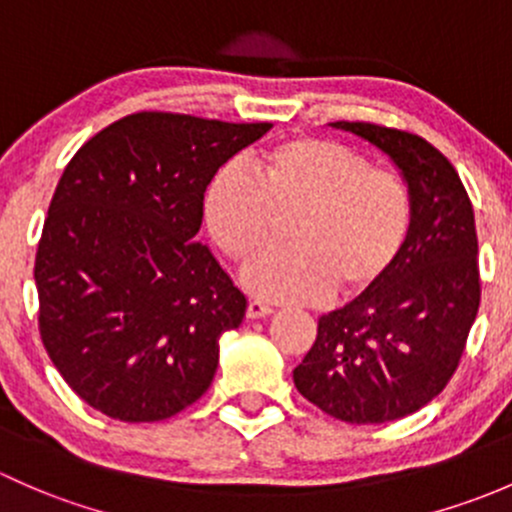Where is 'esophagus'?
Listing matches in <instances>:
<instances>
[{"mask_svg":"<svg viewBox=\"0 0 512 512\" xmlns=\"http://www.w3.org/2000/svg\"><path fill=\"white\" fill-rule=\"evenodd\" d=\"M273 313V308L268 303H263V300H249V308H246V315H249L251 320H258V318H268V315Z\"/></svg>","mask_w":512,"mask_h":512,"instance_id":"obj_1","label":"esophagus"}]
</instances>
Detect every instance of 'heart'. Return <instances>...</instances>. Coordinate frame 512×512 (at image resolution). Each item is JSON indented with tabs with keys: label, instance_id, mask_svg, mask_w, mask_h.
<instances>
[{
	"label": "heart",
	"instance_id": "heart-1",
	"mask_svg": "<svg viewBox=\"0 0 512 512\" xmlns=\"http://www.w3.org/2000/svg\"><path fill=\"white\" fill-rule=\"evenodd\" d=\"M288 221L291 249L268 251L244 271L249 291L308 303L330 288L360 295L389 276L412 231V197L392 170L370 167L350 147L293 138L261 152L254 175L221 167L204 194L214 244L234 261L256 256Z\"/></svg>",
	"mask_w": 512,
	"mask_h": 512
}]
</instances>
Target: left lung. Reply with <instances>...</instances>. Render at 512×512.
I'll return each instance as SVG.
<instances>
[{
	"label": "left lung",
	"instance_id": "left-lung-1",
	"mask_svg": "<svg viewBox=\"0 0 512 512\" xmlns=\"http://www.w3.org/2000/svg\"><path fill=\"white\" fill-rule=\"evenodd\" d=\"M392 160L412 197V231L379 286L318 320L293 370L308 402L347 424L419 412L449 384L481 303L471 199L424 138L372 123H330Z\"/></svg>",
	"mask_w": 512,
	"mask_h": 512
}]
</instances>
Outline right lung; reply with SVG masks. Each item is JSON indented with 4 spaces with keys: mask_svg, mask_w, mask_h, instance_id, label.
Masks as SVG:
<instances>
[{
    "mask_svg": "<svg viewBox=\"0 0 512 512\" xmlns=\"http://www.w3.org/2000/svg\"><path fill=\"white\" fill-rule=\"evenodd\" d=\"M271 130L135 113L100 130L56 184L34 263L39 330L68 387L110 419L197 402L246 295L194 241L217 170Z\"/></svg>",
    "mask_w": 512,
    "mask_h": 512,
    "instance_id": "1",
    "label": "right lung"
}]
</instances>
